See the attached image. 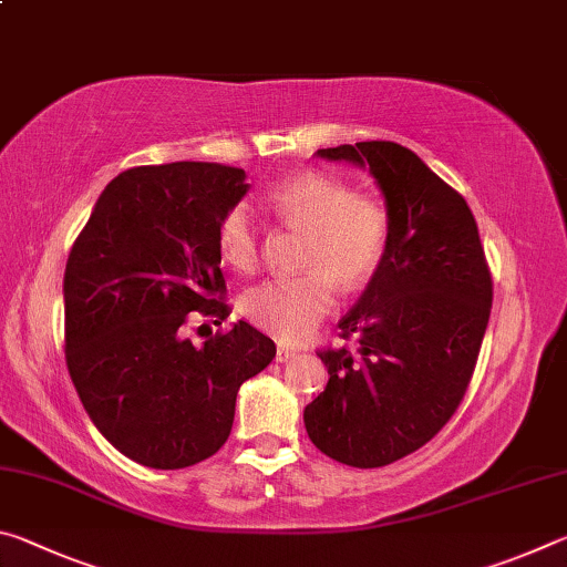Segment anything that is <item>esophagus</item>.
<instances>
[{
	"label": "esophagus",
	"instance_id": "1",
	"mask_svg": "<svg viewBox=\"0 0 567 567\" xmlns=\"http://www.w3.org/2000/svg\"><path fill=\"white\" fill-rule=\"evenodd\" d=\"M295 354H297V350L287 348V344H277V362H287V360H292Z\"/></svg>",
	"mask_w": 567,
	"mask_h": 567
}]
</instances>
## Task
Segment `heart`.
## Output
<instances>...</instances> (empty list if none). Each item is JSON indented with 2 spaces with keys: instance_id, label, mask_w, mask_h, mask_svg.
Segmentation results:
<instances>
[{
  "instance_id": "heart-1",
  "label": "heart",
  "mask_w": 567,
  "mask_h": 567,
  "mask_svg": "<svg viewBox=\"0 0 567 567\" xmlns=\"http://www.w3.org/2000/svg\"><path fill=\"white\" fill-rule=\"evenodd\" d=\"M267 205L287 227L305 233L297 262L305 272L249 287L239 305L260 330L297 342L332 310L334 287L352 292L378 275L392 243V213L382 197L315 169L277 182ZM217 249L237 272L260 260V235L247 205H233L219 219Z\"/></svg>"
}]
</instances>
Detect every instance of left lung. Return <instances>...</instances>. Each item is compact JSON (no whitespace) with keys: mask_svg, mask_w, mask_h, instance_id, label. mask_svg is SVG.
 I'll list each match as a JSON object with an SVG mask.
<instances>
[{"mask_svg":"<svg viewBox=\"0 0 567 567\" xmlns=\"http://www.w3.org/2000/svg\"><path fill=\"white\" fill-rule=\"evenodd\" d=\"M368 165L392 213L388 257L338 322L358 348H324L328 388L305 408L307 435L342 465L382 467L430 443L473 380L493 277L465 197L415 152L372 140L318 150Z\"/></svg>","mask_w":567,"mask_h":567,"instance_id":"1","label":"left lung"}]
</instances>
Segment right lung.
I'll return each instance as SVG.
<instances>
[{
    "label": "right lung",
    "mask_w": 567,
    "mask_h": 567,
    "mask_svg": "<svg viewBox=\"0 0 567 567\" xmlns=\"http://www.w3.org/2000/svg\"><path fill=\"white\" fill-rule=\"evenodd\" d=\"M245 192V169L217 162L124 169L72 245L66 370L100 433L140 465L179 470L215 455L239 385L277 352L243 320L209 330L203 348L185 338L192 318L223 324L233 312L217 225Z\"/></svg>",
    "instance_id": "right-lung-1"
}]
</instances>
